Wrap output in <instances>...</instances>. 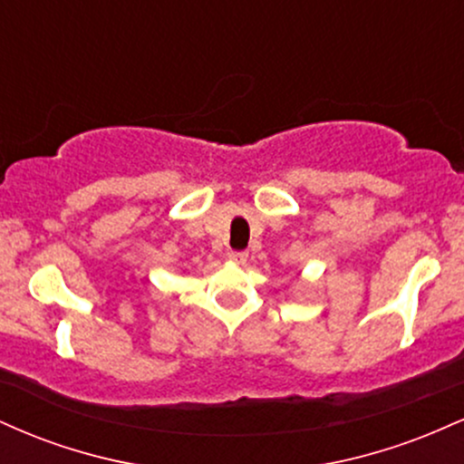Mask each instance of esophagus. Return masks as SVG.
<instances>
[{
  "label": "esophagus",
  "mask_w": 464,
  "mask_h": 464,
  "mask_svg": "<svg viewBox=\"0 0 464 464\" xmlns=\"http://www.w3.org/2000/svg\"><path fill=\"white\" fill-rule=\"evenodd\" d=\"M228 259H231L233 264H244L248 259V253L246 250H231V253H228Z\"/></svg>",
  "instance_id": "obj_1"
}]
</instances>
